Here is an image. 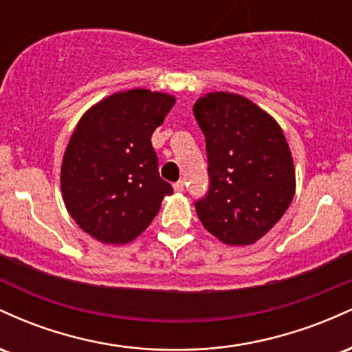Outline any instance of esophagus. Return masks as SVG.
<instances>
[{
    "label": "esophagus",
    "mask_w": 352,
    "mask_h": 352,
    "mask_svg": "<svg viewBox=\"0 0 352 352\" xmlns=\"http://www.w3.org/2000/svg\"><path fill=\"white\" fill-rule=\"evenodd\" d=\"M173 188H175V192H184L185 190V182L184 180H179L173 184Z\"/></svg>",
    "instance_id": "esophagus-1"
}]
</instances>
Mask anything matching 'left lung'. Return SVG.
<instances>
[{
  "mask_svg": "<svg viewBox=\"0 0 352 352\" xmlns=\"http://www.w3.org/2000/svg\"><path fill=\"white\" fill-rule=\"evenodd\" d=\"M193 116L207 144L208 192L197 215L227 245H250L274 227L294 197V165L281 127L243 96L210 92Z\"/></svg>",
  "mask_w": 352,
  "mask_h": 352,
  "instance_id": "1",
  "label": "left lung"
}]
</instances>
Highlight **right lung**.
I'll return each instance as SVG.
<instances>
[{
	"mask_svg": "<svg viewBox=\"0 0 352 352\" xmlns=\"http://www.w3.org/2000/svg\"><path fill=\"white\" fill-rule=\"evenodd\" d=\"M175 98L147 89L116 92L92 106L72 132L60 167L67 212L84 232L124 245L151 225L172 185L159 173L152 134Z\"/></svg>",
	"mask_w": 352,
	"mask_h": 352,
	"instance_id": "1",
	"label": "right lung"
}]
</instances>
